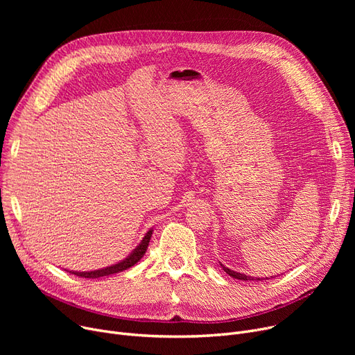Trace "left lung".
<instances>
[{"label":"left lung","instance_id":"obj_1","mask_svg":"<svg viewBox=\"0 0 355 355\" xmlns=\"http://www.w3.org/2000/svg\"><path fill=\"white\" fill-rule=\"evenodd\" d=\"M220 266H221V269L225 270L226 273H229V275L233 276L234 279H240V281H263V277L260 279V277H253V276H248V275H243V273H239V272H234V270L226 268L225 265H221V263H220ZM266 279H269V277H266Z\"/></svg>","mask_w":355,"mask_h":355}]
</instances>
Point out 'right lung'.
<instances>
[{
	"label": "right lung",
	"instance_id": "add662e5",
	"mask_svg": "<svg viewBox=\"0 0 355 355\" xmlns=\"http://www.w3.org/2000/svg\"><path fill=\"white\" fill-rule=\"evenodd\" d=\"M153 232H154L153 229L148 230V233L141 240V243L132 250V253H130L129 256H126L123 260H121V262L112 265V266H106L103 269H98V270H90V272H74V270H70V273L76 275V276H80V277L96 279V277H102V276H109V275H114V273H119V272H123V270H126L129 268H132L135 263L139 262L141 257L145 254V252L148 249V245H149V240H151Z\"/></svg>",
	"mask_w": 355,
	"mask_h": 355
}]
</instances>
